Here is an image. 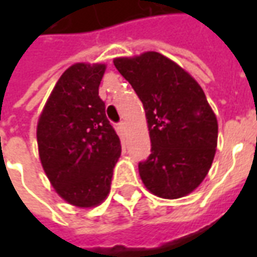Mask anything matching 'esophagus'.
Returning a JSON list of instances; mask_svg holds the SVG:
<instances>
[{
	"label": "esophagus",
	"instance_id": "34e87169",
	"mask_svg": "<svg viewBox=\"0 0 257 257\" xmlns=\"http://www.w3.org/2000/svg\"><path fill=\"white\" fill-rule=\"evenodd\" d=\"M118 128L122 129V131H123V129H125V122H122V121H121V122L118 123Z\"/></svg>",
	"mask_w": 257,
	"mask_h": 257
}]
</instances>
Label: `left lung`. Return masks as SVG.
Masks as SVG:
<instances>
[{
  "label": "left lung",
  "mask_w": 257,
  "mask_h": 257,
  "mask_svg": "<svg viewBox=\"0 0 257 257\" xmlns=\"http://www.w3.org/2000/svg\"><path fill=\"white\" fill-rule=\"evenodd\" d=\"M143 103L151 154L139 175L157 197L180 198L208 175L217 146V119L198 82L158 52L114 59Z\"/></svg>",
  "instance_id": "obj_1"
}]
</instances>
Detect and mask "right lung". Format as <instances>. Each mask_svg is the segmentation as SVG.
Listing matches in <instances>:
<instances>
[{
    "instance_id": "obj_1",
    "label": "right lung",
    "mask_w": 257,
    "mask_h": 257,
    "mask_svg": "<svg viewBox=\"0 0 257 257\" xmlns=\"http://www.w3.org/2000/svg\"><path fill=\"white\" fill-rule=\"evenodd\" d=\"M104 64L75 63L55 85L38 125L42 168L68 204L92 208L110 193L121 142L106 117L99 85Z\"/></svg>"
}]
</instances>
